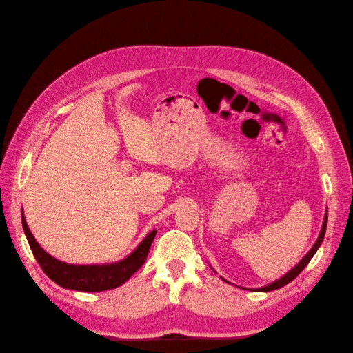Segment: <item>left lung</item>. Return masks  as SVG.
I'll return each instance as SVG.
<instances>
[{"mask_svg":"<svg viewBox=\"0 0 353 353\" xmlns=\"http://www.w3.org/2000/svg\"><path fill=\"white\" fill-rule=\"evenodd\" d=\"M326 224H327V211H326V215H325V220H323V226H321V232H320V235H319V238H317V241H316V244L312 245V249L305 254V258L299 262V264L292 268V270H290V272L285 274V276H282L279 281H276V282H273V283H270V285H267V287H262V288H258V291H273V290H277V288H282V287H285V285L287 283H290L291 281H294L296 277L302 273V270L310 264V261L312 259V256L314 254H316V252H317V249L320 247V244H321V241H323V238H325V232H326ZM256 291V290H254Z\"/></svg>","mask_w":353,"mask_h":353,"instance_id":"1","label":"left lung"}]
</instances>
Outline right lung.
<instances>
[{
	"instance_id": "right-lung-1",
	"label": "right lung",
	"mask_w": 353,
	"mask_h": 353,
	"mask_svg": "<svg viewBox=\"0 0 353 353\" xmlns=\"http://www.w3.org/2000/svg\"><path fill=\"white\" fill-rule=\"evenodd\" d=\"M21 219L22 228H24L26 236L28 239L30 249H32L33 256L36 258L37 264L43 270V273L47 274L52 282H56L63 288L86 292L112 290L119 287V285H123L125 281H129L132 274L134 272H138V270L144 265L150 247H152V243L156 236V230L150 232L144 238V241L137 247V250L121 262H117V264L72 265L62 261H57L56 258H52L51 254L45 252L42 247L36 243L34 236L32 235V232H30L27 226L24 215H21Z\"/></svg>"
}]
</instances>
